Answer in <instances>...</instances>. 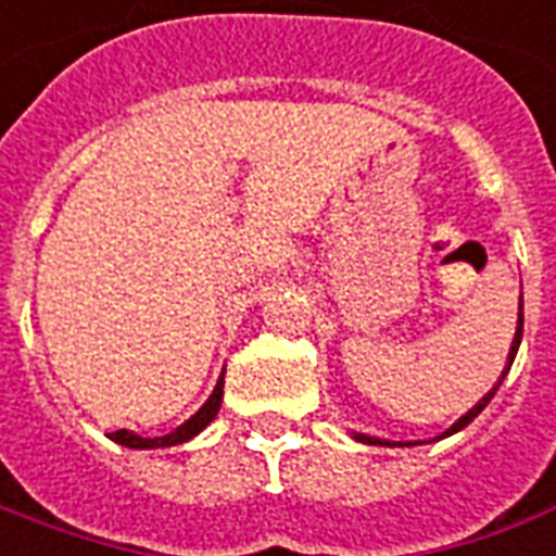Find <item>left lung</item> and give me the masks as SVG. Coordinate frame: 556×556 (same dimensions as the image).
I'll return each instance as SVG.
<instances>
[{
  "label": "left lung",
  "mask_w": 556,
  "mask_h": 556,
  "mask_svg": "<svg viewBox=\"0 0 556 556\" xmlns=\"http://www.w3.org/2000/svg\"><path fill=\"white\" fill-rule=\"evenodd\" d=\"M521 325H525V313H521V299H519V319H516V337H513L510 354H507V363H504V372H501V378H498V381H495V387H492V390L486 392V395H483L481 402L475 404L471 410L463 413L460 419L454 421V425H452V428H448V431H442L440 437H437V440H445V437H452V433L463 431V428H466V425H469V421L475 419V416H478V413H481L483 407H486V404L492 402V395L498 392L501 381L507 378V372H510L513 361H516V352H519V342H521ZM352 437H354V440H357V442H366V445H387V448H395V445H402V448H404V445H416V442H392V440H381V437H369V433H357V431H352Z\"/></svg>",
  "instance_id": "obj_1"
}]
</instances>
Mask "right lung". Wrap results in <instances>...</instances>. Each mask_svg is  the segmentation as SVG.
<instances>
[{
	"label": "right lung",
	"mask_w": 556,
	"mask_h": 556,
	"mask_svg": "<svg viewBox=\"0 0 556 556\" xmlns=\"http://www.w3.org/2000/svg\"><path fill=\"white\" fill-rule=\"evenodd\" d=\"M223 387H225V372L219 375V381H216L214 392L207 395V402H204L202 407L190 416V419L184 421V425H178L175 431L164 433V437H140V433L125 431V428L123 431L108 433V437H111L114 442H119V445H125V448H169V445L190 442L216 419V413H219V407H223Z\"/></svg>",
	"instance_id": "right-lung-1"
}]
</instances>
